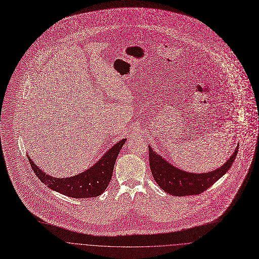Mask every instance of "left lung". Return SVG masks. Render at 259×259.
<instances>
[{"label": "left lung", "instance_id": "1", "mask_svg": "<svg viewBox=\"0 0 259 259\" xmlns=\"http://www.w3.org/2000/svg\"><path fill=\"white\" fill-rule=\"evenodd\" d=\"M149 150V164L152 176L159 187L166 193L174 196L199 195L211 187L219 179H221L233 165L237 157L238 147L229 160L221 167L207 174H190L181 170L165 159H162L157 153Z\"/></svg>", "mask_w": 259, "mask_h": 259}]
</instances>
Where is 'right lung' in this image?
Here are the masks:
<instances>
[{
    "label": "right lung",
    "mask_w": 259,
    "mask_h": 259,
    "mask_svg": "<svg viewBox=\"0 0 259 259\" xmlns=\"http://www.w3.org/2000/svg\"><path fill=\"white\" fill-rule=\"evenodd\" d=\"M125 141L126 139L117 142L95 165L71 178H53L41 171L29 157L28 160L39 181L50 189L76 199L97 197L107 189L112 178L116 158Z\"/></svg>",
    "instance_id": "obj_1"
}]
</instances>
